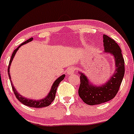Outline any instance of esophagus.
I'll return each instance as SVG.
<instances>
[{
  "instance_id": "esophagus-1",
  "label": "esophagus",
  "mask_w": 134,
  "mask_h": 134,
  "mask_svg": "<svg viewBox=\"0 0 134 134\" xmlns=\"http://www.w3.org/2000/svg\"><path fill=\"white\" fill-rule=\"evenodd\" d=\"M74 71H75L74 68H73V67H70L68 69L67 73H68V74L70 75V74H72V73H74Z\"/></svg>"
}]
</instances>
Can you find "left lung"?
Masks as SVG:
<instances>
[{"mask_svg":"<svg viewBox=\"0 0 134 134\" xmlns=\"http://www.w3.org/2000/svg\"><path fill=\"white\" fill-rule=\"evenodd\" d=\"M103 38L105 52L114 55L116 69L111 79L100 87L89 84L87 77L80 73L79 95L84 103L90 105L101 104L114 98L118 92L125 73V61L119 46L105 34H103Z\"/></svg>","mask_w":134,"mask_h":134,"instance_id":"obj_1","label":"left lung"}]
</instances>
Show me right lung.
I'll return each instance as SVG.
<instances>
[{"instance_id":"right-lung-1","label":"right lung","mask_w":134,"mask_h":134,"mask_svg":"<svg viewBox=\"0 0 134 134\" xmlns=\"http://www.w3.org/2000/svg\"><path fill=\"white\" fill-rule=\"evenodd\" d=\"M32 38L29 39L27 40V41H24L23 43H21L20 45L18 46V47H17L16 49L14 50L13 52L12 55H11V59H10V61L9 63V66H8V75H9V79L11 80V76H10L9 74V68L10 66H11V63L12 62V60L13 59V57L15 56L16 52L17 50H18V48L21 47V45H23L24 44L30 42L32 40ZM64 77H65V75H61V77H59L57 80L54 82V84L52 85V88H51V91H50V93H48V94L47 95V96L46 98H44V99H42V100H29V99H27L26 98H24L22 96L20 95V94H18L17 93L16 90H15V87H14L13 85L12 82H11V86H12V89L13 91L14 92V94L16 98L19 100L20 102H21V103H23L24 105H25L28 106V107H35V108H42V107H47V106L50 105L51 104V103L54 100V98H55V93H56V91H57V88L58 87L59 84V83L61 82L62 80L64 79Z\"/></svg>"}]
</instances>
